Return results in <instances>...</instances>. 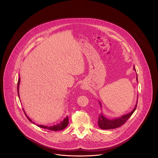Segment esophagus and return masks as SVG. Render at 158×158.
Here are the masks:
<instances>
[{
	"mask_svg": "<svg viewBox=\"0 0 158 158\" xmlns=\"http://www.w3.org/2000/svg\"><path fill=\"white\" fill-rule=\"evenodd\" d=\"M81 88L83 89H87V86H86V85H81Z\"/></svg>",
	"mask_w": 158,
	"mask_h": 158,
	"instance_id": "obj_1",
	"label": "esophagus"
}]
</instances>
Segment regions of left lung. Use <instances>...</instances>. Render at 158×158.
<instances>
[{
	"instance_id": "8db88e82",
	"label": "left lung",
	"mask_w": 158,
	"mask_h": 158,
	"mask_svg": "<svg viewBox=\"0 0 158 158\" xmlns=\"http://www.w3.org/2000/svg\"><path fill=\"white\" fill-rule=\"evenodd\" d=\"M134 70L135 71V66H134ZM136 80L138 82L137 75H136ZM99 104H100V106L102 107V105L100 102H99ZM137 100L136 102L135 107L131 112L128 113L127 114H125V115H123L121 117L113 118V119H110V118H106L105 116H104L101 113L98 115V127L102 130H111V129H114V128L120 127V126L123 125L127 121V120L131 116V115L135 112V111L136 109V107H137Z\"/></svg>"
}]
</instances>
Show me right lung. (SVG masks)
I'll list each match as a JSON object with an SVG mask.
<instances>
[{
    "mask_svg": "<svg viewBox=\"0 0 158 158\" xmlns=\"http://www.w3.org/2000/svg\"><path fill=\"white\" fill-rule=\"evenodd\" d=\"M20 77V75H19ZM20 77H19V79L18 80V97L20 99V97H19V83H20ZM23 112L25 113L26 117H27V118L29 120L30 122H32L33 124H35V123L34 122H32L31 120L27 115V114L25 113L24 110H23ZM69 124V118H68V116H67L66 118H64V120L63 121H61L60 123L56 124V125H53V126H50V127H48V126H45V125H37L38 127H40V128H45V129H47V130H51V131H61V130H64V128H66L67 127V126Z\"/></svg>",
    "mask_w": 158,
    "mask_h": 158,
    "instance_id": "add662e5",
    "label": "right lung"
}]
</instances>
